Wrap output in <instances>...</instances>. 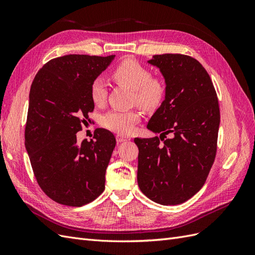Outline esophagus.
I'll use <instances>...</instances> for the list:
<instances>
[{"label": "esophagus", "instance_id": "34e87169", "mask_svg": "<svg viewBox=\"0 0 255 255\" xmlns=\"http://www.w3.org/2000/svg\"><path fill=\"white\" fill-rule=\"evenodd\" d=\"M130 139L129 137H127V136H123V135H120L118 134L117 136H116V140H117L118 143H121V142H125V141H128Z\"/></svg>", "mask_w": 255, "mask_h": 255}]
</instances>
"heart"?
I'll return each instance as SVG.
<instances>
[{"instance_id":"obj_1","label":"heart","mask_w":255,"mask_h":255,"mask_svg":"<svg viewBox=\"0 0 255 255\" xmlns=\"http://www.w3.org/2000/svg\"><path fill=\"white\" fill-rule=\"evenodd\" d=\"M116 82L127 85L133 90L132 102L144 110H154L163 102L165 85L160 80L152 78V73L144 66L133 59L122 61L113 70ZM90 98L96 105H103L107 98V87L103 78L98 76L90 85ZM140 120V113L137 110H113L102 118V126L119 134H128L136 123Z\"/></svg>"}]
</instances>
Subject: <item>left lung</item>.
Wrapping results in <instances>:
<instances>
[{"mask_svg": "<svg viewBox=\"0 0 255 255\" xmlns=\"http://www.w3.org/2000/svg\"><path fill=\"white\" fill-rule=\"evenodd\" d=\"M148 63L163 74L166 91L146 126L159 137L134 139L139 150L137 182L152 201L176 205L202 188L214 164L220 123L218 98L210 75L195 58L163 54Z\"/></svg>", "mask_w": 255, "mask_h": 255, "instance_id": "8db88e82", "label": "left lung"}]
</instances>
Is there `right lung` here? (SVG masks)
<instances>
[{"label": "right lung", "instance_id": "1", "mask_svg": "<svg viewBox=\"0 0 255 255\" xmlns=\"http://www.w3.org/2000/svg\"><path fill=\"white\" fill-rule=\"evenodd\" d=\"M114 58L70 54L51 59L30 86L25 148L40 188L59 204L83 206L105 188L115 136L97 128L95 140L78 143L76 133L95 109L90 85Z\"/></svg>", "mask_w": 255, "mask_h": 255}]
</instances>
